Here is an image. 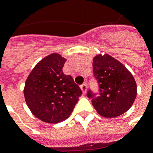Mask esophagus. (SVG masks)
I'll return each mask as SVG.
<instances>
[{"label":"esophagus","mask_w":153,"mask_h":153,"mask_svg":"<svg viewBox=\"0 0 153 153\" xmlns=\"http://www.w3.org/2000/svg\"><path fill=\"white\" fill-rule=\"evenodd\" d=\"M87 84H82L81 86H80V88H81V90L82 92L84 93V94H86V92H87Z\"/></svg>","instance_id":"1"}]
</instances>
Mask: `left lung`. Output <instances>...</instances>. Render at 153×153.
I'll return each mask as SVG.
<instances>
[{
  "label": "left lung",
  "instance_id": "8db88e82",
  "mask_svg": "<svg viewBox=\"0 0 153 153\" xmlns=\"http://www.w3.org/2000/svg\"><path fill=\"white\" fill-rule=\"evenodd\" d=\"M94 74L99 85V95L90 90L87 96L99 115L116 117L132 107L137 97L134 77L121 62L108 54L96 55L93 59Z\"/></svg>",
  "mask_w": 153,
  "mask_h": 153
}]
</instances>
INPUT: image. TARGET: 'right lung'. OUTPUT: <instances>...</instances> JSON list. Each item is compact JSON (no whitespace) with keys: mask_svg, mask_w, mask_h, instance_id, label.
<instances>
[{"mask_svg":"<svg viewBox=\"0 0 153 153\" xmlns=\"http://www.w3.org/2000/svg\"><path fill=\"white\" fill-rule=\"evenodd\" d=\"M66 59L58 53L47 55L26 79L24 96L33 115L48 123H57L71 115L82 91L70 75L63 73Z\"/></svg>","mask_w":153,"mask_h":153,"instance_id":"right-lung-1","label":"right lung"}]
</instances>
